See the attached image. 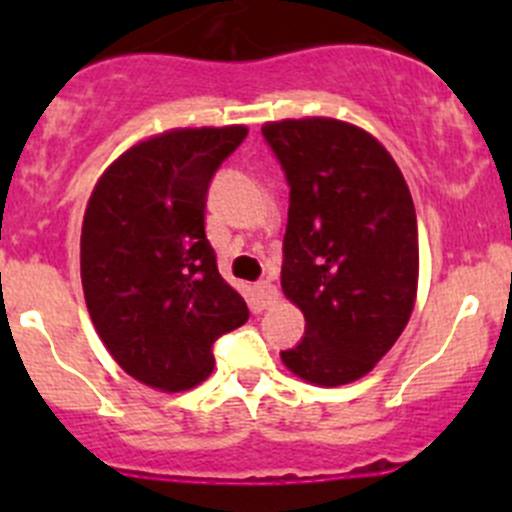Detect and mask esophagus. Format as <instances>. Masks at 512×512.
<instances>
[{
    "label": "esophagus",
    "mask_w": 512,
    "mask_h": 512,
    "mask_svg": "<svg viewBox=\"0 0 512 512\" xmlns=\"http://www.w3.org/2000/svg\"><path fill=\"white\" fill-rule=\"evenodd\" d=\"M255 302L260 304L262 309H270L280 302V292L272 282H257L255 285Z\"/></svg>",
    "instance_id": "34e87169"
}]
</instances>
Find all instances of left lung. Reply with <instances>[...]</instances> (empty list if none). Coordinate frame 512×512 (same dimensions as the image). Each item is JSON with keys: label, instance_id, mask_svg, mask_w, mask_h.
<instances>
[{"label": "left lung", "instance_id": "left-lung-1", "mask_svg": "<svg viewBox=\"0 0 512 512\" xmlns=\"http://www.w3.org/2000/svg\"><path fill=\"white\" fill-rule=\"evenodd\" d=\"M262 136L289 183L282 292L304 339L282 352L314 386L369 374L409 324L418 292V227L409 185L364 128L327 116L267 121Z\"/></svg>", "mask_w": 512, "mask_h": 512}]
</instances>
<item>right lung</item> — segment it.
Instances as JSON below:
<instances>
[{
	"mask_svg": "<svg viewBox=\"0 0 512 512\" xmlns=\"http://www.w3.org/2000/svg\"><path fill=\"white\" fill-rule=\"evenodd\" d=\"M247 126L170 128L133 143L101 178L81 225V285L103 347L151 389L178 394L213 374L220 334L250 317L218 272L205 200Z\"/></svg>",
	"mask_w": 512,
	"mask_h": 512,
	"instance_id": "obj_1",
	"label": "right lung"
}]
</instances>
